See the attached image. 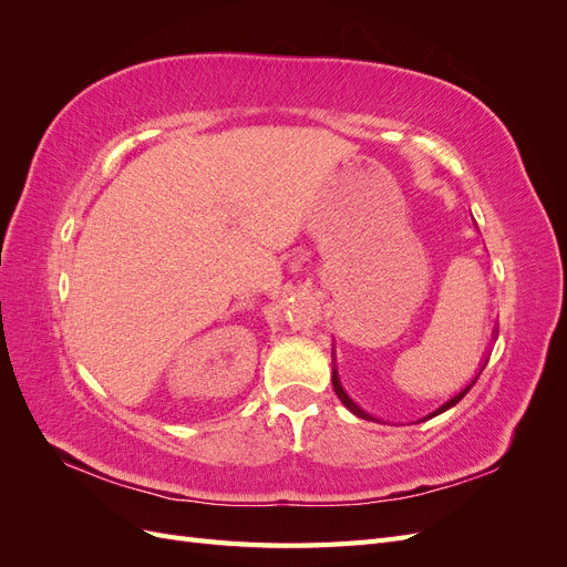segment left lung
<instances>
[{
	"label": "left lung",
	"mask_w": 567,
	"mask_h": 567,
	"mask_svg": "<svg viewBox=\"0 0 567 567\" xmlns=\"http://www.w3.org/2000/svg\"><path fill=\"white\" fill-rule=\"evenodd\" d=\"M485 367H487V359H485V362H483V367H480L477 375H480V373H483V369H485ZM477 375H475V379H473V381H471V383H468L466 388H463V390H461L458 394H454V398H452L450 402H444V404H442V406H440L437 411H433V414H431V416H425V419H433V416L442 414V411H447V409H452L454 404H458V402H461L463 398H466V392H468V390H471V388L475 385V381H477ZM333 390H336V394H338V398H340V402H342V404H346V406H348V409L352 411V414H354V416H359V419H369V421H373V416H369L364 409H359V406H357V404H354V402H352V400L348 398V392H346V390H342V385H340V379H338V371H336V369H333ZM425 419H423V421H425Z\"/></svg>",
	"instance_id": "1"
}]
</instances>
